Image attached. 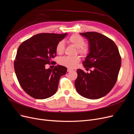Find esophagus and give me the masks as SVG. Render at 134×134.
Instances as JSON below:
<instances>
[{"mask_svg":"<svg viewBox=\"0 0 134 134\" xmlns=\"http://www.w3.org/2000/svg\"><path fill=\"white\" fill-rule=\"evenodd\" d=\"M72 71V70L71 69H69V68L68 69V70H67V71H68V72H70V71Z\"/></svg>","mask_w":134,"mask_h":134,"instance_id":"1","label":"esophagus"}]
</instances>
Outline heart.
<instances>
[{"label":"heart","instance_id":"obj_1","mask_svg":"<svg viewBox=\"0 0 134 134\" xmlns=\"http://www.w3.org/2000/svg\"><path fill=\"white\" fill-rule=\"evenodd\" d=\"M68 42L72 46L77 48V51L81 55H86L89 51V47L87 45L84 44V39L82 36L78 34H74L71 35L68 39ZM65 50V44L63 41H60L56 44V52L59 55H62ZM79 58L78 56L69 57V56H64L60 58L59 63L62 65L67 68L73 69L76 67L79 62Z\"/></svg>","mask_w":134,"mask_h":134}]
</instances>
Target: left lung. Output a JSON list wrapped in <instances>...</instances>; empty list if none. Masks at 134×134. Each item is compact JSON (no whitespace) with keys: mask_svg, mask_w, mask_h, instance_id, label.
<instances>
[{"mask_svg":"<svg viewBox=\"0 0 134 134\" xmlns=\"http://www.w3.org/2000/svg\"><path fill=\"white\" fill-rule=\"evenodd\" d=\"M88 41L89 53L83 62L90 73L77 69L75 81L77 92L88 99H97L106 96L114 87L121 65L118 48L112 40L98 32L80 33Z\"/></svg>","mask_w":134,"mask_h":134,"instance_id":"obj_1","label":"left lung"}]
</instances>
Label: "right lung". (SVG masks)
<instances>
[{"label":"right lung","instance_id":"add662e5","mask_svg":"<svg viewBox=\"0 0 134 134\" xmlns=\"http://www.w3.org/2000/svg\"><path fill=\"white\" fill-rule=\"evenodd\" d=\"M65 34H39L19 46L14 63L17 79L23 90L36 99H46L57 92L60 77L67 68L59 65L45 68L56 55V46L65 37Z\"/></svg>","mask_w":134,"mask_h":134}]
</instances>
